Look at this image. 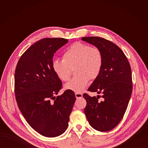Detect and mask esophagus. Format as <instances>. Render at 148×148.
<instances>
[{"label": "esophagus", "instance_id": "esophagus-1", "mask_svg": "<svg viewBox=\"0 0 148 148\" xmlns=\"http://www.w3.org/2000/svg\"><path fill=\"white\" fill-rule=\"evenodd\" d=\"M75 96H76V99H81V98H82V97H83V94L76 92V93H75Z\"/></svg>", "mask_w": 148, "mask_h": 148}]
</instances>
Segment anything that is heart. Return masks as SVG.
Segmentation results:
<instances>
[{
	"label": "heart",
	"instance_id": "obj_1",
	"mask_svg": "<svg viewBox=\"0 0 148 148\" xmlns=\"http://www.w3.org/2000/svg\"><path fill=\"white\" fill-rule=\"evenodd\" d=\"M63 60H55L52 69L60 79L67 81L70 79L72 69L76 76L64 86L65 89L81 92L88 83L89 79H97L101 72L103 55L100 49L86 44L75 42L65 50Z\"/></svg>",
	"mask_w": 148,
	"mask_h": 148
}]
</instances>
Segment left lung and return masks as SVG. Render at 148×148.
Wrapping results in <instances>:
<instances>
[{
  "label": "left lung",
  "instance_id": "8db88e82",
  "mask_svg": "<svg viewBox=\"0 0 148 148\" xmlns=\"http://www.w3.org/2000/svg\"><path fill=\"white\" fill-rule=\"evenodd\" d=\"M81 40L100 49L103 65L98 77L88 89L102 93L103 101L86 93L84 113L94 129L108 132L116 127L124 116L132 92L130 65L126 56L115 44L99 37H82Z\"/></svg>",
  "mask_w": 148,
  "mask_h": 148
}]
</instances>
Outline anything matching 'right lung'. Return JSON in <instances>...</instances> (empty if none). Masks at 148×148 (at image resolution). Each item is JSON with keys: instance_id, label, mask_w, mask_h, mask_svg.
Here are the masks:
<instances>
[{"instance_id": "right-lung-1", "label": "right lung", "mask_w": 148, "mask_h": 148, "mask_svg": "<svg viewBox=\"0 0 148 148\" xmlns=\"http://www.w3.org/2000/svg\"><path fill=\"white\" fill-rule=\"evenodd\" d=\"M67 42L64 38L39 40L21 55L15 70L14 92L18 108L30 126L47 137L65 132L76 101L71 90L55 97L62 83L52 69L53 58Z\"/></svg>"}]
</instances>
